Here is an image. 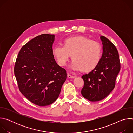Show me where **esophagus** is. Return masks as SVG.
Returning <instances> with one entry per match:
<instances>
[{
  "label": "esophagus",
  "mask_w": 133,
  "mask_h": 133,
  "mask_svg": "<svg viewBox=\"0 0 133 133\" xmlns=\"http://www.w3.org/2000/svg\"><path fill=\"white\" fill-rule=\"evenodd\" d=\"M67 76H68V77L69 78H74L75 77L74 76H72V75H70V74H67Z\"/></svg>",
  "instance_id": "34e87169"
}]
</instances>
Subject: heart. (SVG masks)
I'll use <instances>...</instances> for the list:
<instances>
[{
    "label": "heart",
    "instance_id": "heart-1",
    "mask_svg": "<svg viewBox=\"0 0 133 133\" xmlns=\"http://www.w3.org/2000/svg\"><path fill=\"white\" fill-rule=\"evenodd\" d=\"M54 57L61 66L66 65L71 55V68L83 72L91 71L99 64L102 57L100 44L84 36L68 37L63 45L52 49Z\"/></svg>",
    "mask_w": 133,
    "mask_h": 133
}]
</instances>
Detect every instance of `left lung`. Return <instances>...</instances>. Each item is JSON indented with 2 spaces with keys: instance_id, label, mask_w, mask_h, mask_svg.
<instances>
[{
  "instance_id": "obj_1",
  "label": "left lung",
  "mask_w": 133,
  "mask_h": 133,
  "mask_svg": "<svg viewBox=\"0 0 133 133\" xmlns=\"http://www.w3.org/2000/svg\"><path fill=\"white\" fill-rule=\"evenodd\" d=\"M103 55L98 66L88 74L83 75L84 85L82 89L83 96L90 102L104 99L114 88L116 79L121 69L117 48L106 37L101 36Z\"/></svg>"
}]
</instances>
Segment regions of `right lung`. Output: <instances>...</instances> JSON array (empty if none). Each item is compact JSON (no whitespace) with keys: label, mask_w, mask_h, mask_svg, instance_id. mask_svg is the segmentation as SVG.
<instances>
[{"label":"right lung","mask_w":133,"mask_h":133,"mask_svg":"<svg viewBox=\"0 0 133 133\" xmlns=\"http://www.w3.org/2000/svg\"><path fill=\"white\" fill-rule=\"evenodd\" d=\"M54 35L42 34L24 45L18 54L14 74L19 89L33 104L45 106L58 98L66 70L52 54Z\"/></svg>","instance_id":"1"}]
</instances>
